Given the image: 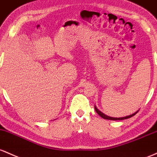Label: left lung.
<instances>
[{
    "label": "left lung",
    "mask_w": 157,
    "mask_h": 157,
    "mask_svg": "<svg viewBox=\"0 0 157 157\" xmlns=\"http://www.w3.org/2000/svg\"><path fill=\"white\" fill-rule=\"evenodd\" d=\"M94 107H95V110H96V112L98 114V115L100 116V117H101V118H103V119H108V120H123V119H129V118H131V117H133V116H134V115H136V114L137 113H138V111H139V110H137V111H136V112H135L134 113L131 114V115H130V116H127V117H124L115 118V117H108V116L105 115V113H103L101 112V111H100L99 110H98V109L97 108V107H96V105H95Z\"/></svg>",
    "instance_id": "left-lung-1"
}]
</instances>
